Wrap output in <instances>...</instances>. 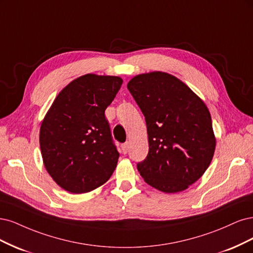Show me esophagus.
I'll return each mask as SVG.
<instances>
[{"instance_id": "1", "label": "esophagus", "mask_w": 253, "mask_h": 253, "mask_svg": "<svg viewBox=\"0 0 253 253\" xmlns=\"http://www.w3.org/2000/svg\"><path fill=\"white\" fill-rule=\"evenodd\" d=\"M121 148H122V152H123L124 154H125V153H127L128 148H129V145H128V143H125V144L122 145V146H121Z\"/></svg>"}]
</instances>
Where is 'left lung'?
Listing matches in <instances>:
<instances>
[{
  "instance_id": "8db88e82",
  "label": "left lung",
  "mask_w": 253,
  "mask_h": 253,
  "mask_svg": "<svg viewBox=\"0 0 253 253\" xmlns=\"http://www.w3.org/2000/svg\"><path fill=\"white\" fill-rule=\"evenodd\" d=\"M127 88L147 125L149 151L136 165L138 172L162 192L186 190L207 170L215 150L206 104L180 79L163 71L137 75Z\"/></svg>"
}]
</instances>
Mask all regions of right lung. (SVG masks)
<instances>
[{"mask_svg": "<svg viewBox=\"0 0 253 253\" xmlns=\"http://www.w3.org/2000/svg\"><path fill=\"white\" fill-rule=\"evenodd\" d=\"M123 80L88 73L65 86L48 109L40 128L44 166L61 188L90 192L107 182L119 152L111 140L105 110Z\"/></svg>", "mask_w": 253, "mask_h": 253, "instance_id": "1", "label": "right lung"}]
</instances>
